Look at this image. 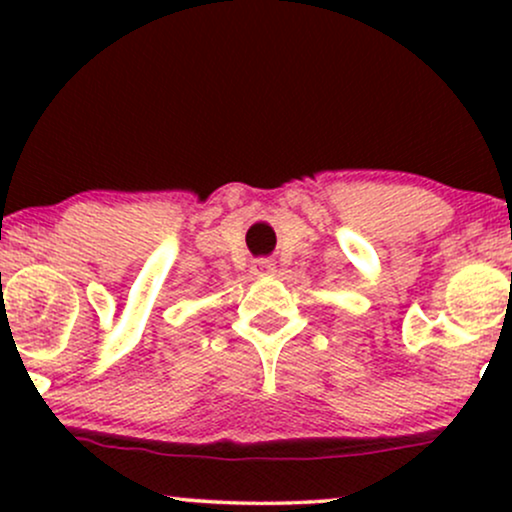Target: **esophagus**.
Wrapping results in <instances>:
<instances>
[{
	"label": "esophagus",
	"instance_id": "esophagus-1",
	"mask_svg": "<svg viewBox=\"0 0 512 512\" xmlns=\"http://www.w3.org/2000/svg\"><path fill=\"white\" fill-rule=\"evenodd\" d=\"M257 269H262V272H274V260H257Z\"/></svg>",
	"mask_w": 512,
	"mask_h": 512
}]
</instances>
